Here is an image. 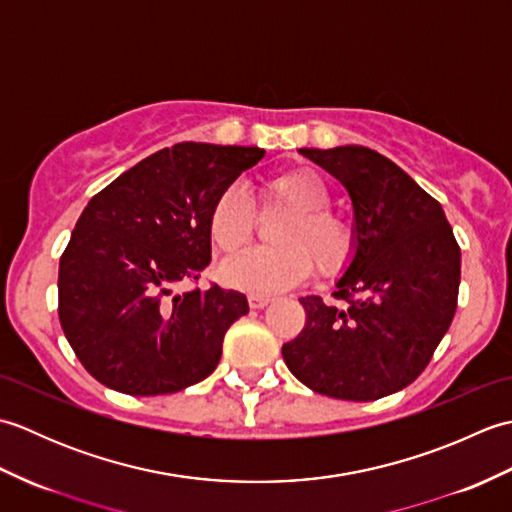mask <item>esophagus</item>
<instances>
[{
  "label": "esophagus",
  "instance_id": "1",
  "mask_svg": "<svg viewBox=\"0 0 512 512\" xmlns=\"http://www.w3.org/2000/svg\"><path fill=\"white\" fill-rule=\"evenodd\" d=\"M273 301L270 297H262V295H250L248 297V306L253 308V310H262V308H266L268 303Z\"/></svg>",
  "mask_w": 512,
  "mask_h": 512
}]
</instances>
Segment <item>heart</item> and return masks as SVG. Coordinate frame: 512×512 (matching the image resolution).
Segmentation results:
<instances>
[{
  "label": "heart",
  "mask_w": 512,
  "mask_h": 512,
  "mask_svg": "<svg viewBox=\"0 0 512 512\" xmlns=\"http://www.w3.org/2000/svg\"><path fill=\"white\" fill-rule=\"evenodd\" d=\"M332 191L314 169H290L268 178L262 187V209L286 211L288 220L273 235L275 248H248L220 268L228 288L270 297L299 286L310 277L312 264L321 275H334L354 250L350 220L330 209ZM257 215L248 195L228 187L209 211V233L224 253H235L250 242Z\"/></svg>",
  "instance_id": "heart-1"
}]
</instances>
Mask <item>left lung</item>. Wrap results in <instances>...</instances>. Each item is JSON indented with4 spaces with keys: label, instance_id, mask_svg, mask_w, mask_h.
I'll list each match as a JSON object with an SVG mask.
<instances>
[{
    "label": "left lung",
    "instance_id": "8db88e82",
    "mask_svg": "<svg viewBox=\"0 0 512 512\" xmlns=\"http://www.w3.org/2000/svg\"><path fill=\"white\" fill-rule=\"evenodd\" d=\"M354 206V255L330 306L301 297L306 328L281 354L303 385L367 402L405 389L429 365L458 308L460 246L438 200L378 151L299 149Z\"/></svg>",
    "mask_w": 512,
    "mask_h": 512
}]
</instances>
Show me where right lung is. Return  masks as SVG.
Returning <instances> with one entry per match:
<instances>
[{"label": "right lung", "instance_id": "obj_1", "mask_svg": "<svg viewBox=\"0 0 512 512\" xmlns=\"http://www.w3.org/2000/svg\"><path fill=\"white\" fill-rule=\"evenodd\" d=\"M259 147L178 143L96 193L59 262V321L81 365L129 396L173 394L220 363L248 312L237 290H189L211 262L209 211Z\"/></svg>", "mask_w": 512, "mask_h": 512}]
</instances>
